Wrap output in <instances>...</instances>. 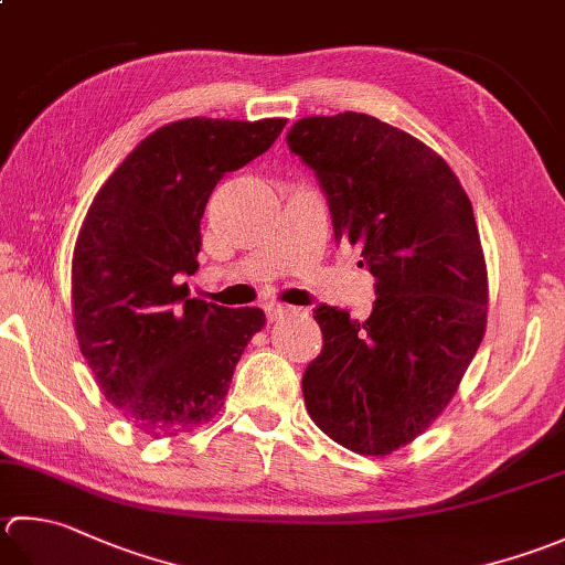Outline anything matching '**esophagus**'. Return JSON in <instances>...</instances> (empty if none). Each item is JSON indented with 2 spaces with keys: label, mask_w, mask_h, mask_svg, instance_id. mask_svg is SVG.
<instances>
[{
  "label": "esophagus",
  "mask_w": 565,
  "mask_h": 565,
  "mask_svg": "<svg viewBox=\"0 0 565 565\" xmlns=\"http://www.w3.org/2000/svg\"><path fill=\"white\" fill-rule=\"evenodd\" d=\"M264 313H267L269 323H274V320H279V318L289 316V313H296V308L294 306H284V303H269L267 308H264Z\"/></svg>",
  "instance_id": "34e87169"
}]
</instances>
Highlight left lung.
Returning a JSON list of instances; mask_svg holds the SVG:
<instances>
[{
	"mask_svg": "<svg viewBox=\"0 0 565 565\" xmlns=\"http://www.w3.org/2000/svg\"><path fill=\"white\" fill-rule=\"evenodd\" d=\"M286 141L377 281L367 320L313 311L323 350L303 372L306 408L342 448L390 456L448 406L488 326L472 203L434 149L377 117H303Z\"/></svg>",
	"mask_w": 565,
	"mask_h": 565,
	"instance_id": "1",
	"label": "left lung"
}]
</instances>
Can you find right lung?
I'll return each mask as SVG.
<instances>
[{
	"instance_id": "1",
	"label": "right lung",
	"mask_w": 565,
	"mask_h": 565,
	"mask_svg": "<svg viewBox=\"0 0 565 565\" xmlns=\"http://www.w3.org/2000/svg\"><path fill=\"white\" fill-rule=\"evenodd\" d=\"M286 119L171 121L117 166L87 210L73 249V323L99 392L153 438L207 424L259 308L188 298L205 203L225 173L262 157Z\"/></svg>"
}]
</instances>
